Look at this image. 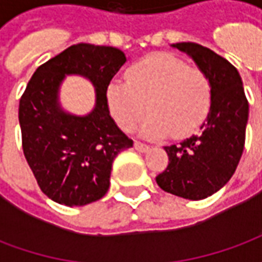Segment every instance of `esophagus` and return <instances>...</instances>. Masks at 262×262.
<instances>
[{
    "instance_id": "esophagus-1",
    "label": "esophagus",
    "mask_w": 262,
    "mask_h": 262,
    "mask_svg": "<svg viewBox=\"0 0 262 262\" xmlns=\"http://www.w3.org/2000/svg\"><path fill=\"white\" fill-rule=\"evenodd\" d=\"M135 148H136L137 151H140V153H146V151H148V146L147 144H144V143L142 142H135Z\"/></svg>"
}]
</instances>
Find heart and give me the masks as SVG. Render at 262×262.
Masks as SVG:
<instances>
[{
	"label": "heart",
	"mask_w": 262,
	"mask_h": 262,
	"mask_svg": "<svg viewBox=\"0 0 262 262\" xmlns=\"http://www.w3.org/2000/svg\"><path fill=\"white\" fill-rule=\"evenodd\" d=\"M210 101L208 75L170 53L144 57L127 69L126 81L115 80L106 88L109 112L125 132L135 130L150 112L142 126L148 139L192 133L206 118Z\"/></svg>",
	"instance_id": "heart-1"
}]
</instances>
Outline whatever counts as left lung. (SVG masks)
<instances>
[{"mask_svg": "<svg viewBox=\"0 0 262 262\" xmlns=\"http://www.w3.org/2000/svg\"><path fill=\"white\" fill-rule=\"evenodd\" d=\"M172 48L191 56L208 75L212 101L198 135L165 146L170 161L156 181L165 192L199 201L225 187L236 171L246 142L248 101L238 71L222 56L192 42Z\"/></svg>", "mask_w": 262, "mask_h": 262, "instance_id": "obj_1", "label": "left lung"}]
</instances>
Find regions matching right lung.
Returning a JSON list of instances; mask_svg holds the SVG:
<instances>
[{"label": "right lung", "instance_id": "obj_1", "mask_svg": "<svg viewBox=\"0 0 262 262\" xmlns=\"http://www.w3.org/2000/svg\"><path fill=\"white\" fill-rule=\"evenodd\" d=\"M125 61L119 49L78 43L37 67L28 82L19 101L22 148L37 185L54 202L84 206L101 199L115 157L133 146L106 103V88ZM70 74L96 86V108L85 117L59 106V84Z\"/></svg>", "mask_w": 262, "mask_h": 262}]
</instances>
